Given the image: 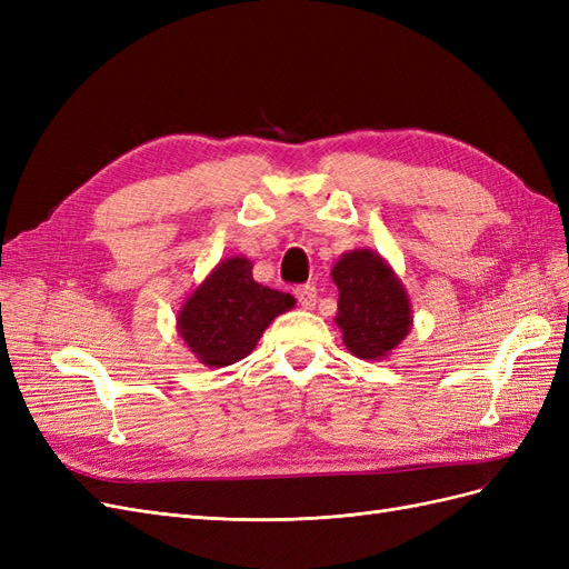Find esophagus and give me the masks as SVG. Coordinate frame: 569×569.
I'll return each mask as SVG.
<instances>
[{
	"mask_svg": "<svg viewBox=\"0 0 569 569\" xmlns=\"http://www.w3.org/2000/svg\"><path fill=\"white\" fill-rule=\"evenodd\" d=\"M295 295H297L301 308H306V311H311V308H313L316 301H318V291H316L313 284H301V287H297Z\"/></svg>",
	"mask_w": 569,
	"mask_h": 569,
	"instance_id": "esophagus-1",
	"label": "esophagus"
}]
</instances>
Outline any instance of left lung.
<instances>
[{"instance_id": "8db88e82", "label": "left lung", "mask_w": 569, "mask_h": 569, "mask_svg": "<svg viewBox=\"0 0 569 569\" xmlns=\"http://www.w3.org/2000/svg\"><path fill=\"white\" fill-rule=\"evenodd\" d=\"M339 289L335 325L360 360H385L412 330V306L399 274L372 249H353L332 266Z\"/></svg>"}]
</instances>
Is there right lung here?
<instances>
[{
  "label": "right lung",
  "instance_id": "right-lung-1",
  "mask_svg": "<svg viewBox=\"0 0 569 569\" xmlns=\"http://www.w3.org/2000/svg\"><path fill=\"white\" fill-rule=\"evenodd\" d=\"M247 256H230L187 295L178 311V335L206 368H226L247 358L268 325L291 311L297 299L258 284Z\"/></svg>",
  "mask_w": 569,
  "mask_h": 569
}]
</instances>
